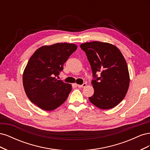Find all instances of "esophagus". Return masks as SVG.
Segmentation results:
<instances>
[{
	"instance_id": "esophagus-1",
	"label": "esophagus",
	"mask_w": 150,
	"mask_h": 150,
	"mask_svg": "<svg viewBox=\"0 0 150 150\" xmlns=\"http://www.w3.org/2000/svg\"><path fill=\"white\" fill-rule=\"evenodd\" d=\"M86 85H87V84H86V83H84V84H82V85L78 84L77 86H78V88H84V87H86Z\"/></svg>"
}]
</instances>
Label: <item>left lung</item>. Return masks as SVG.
<instances>
[{
  "mask_svg": "<svg viewBox=\"0 0 150 150\" xmlns=\"http://www.w3.org/2000/svg\"><path fill=\"white\" fill-rule=\"evenodd\" d=\"M86 52L93 71L94 94L89 98L94 106L109 110L123 99L129 85V74L125 59L120 49L108 42L93 41L80 45ZM101 76L97 78L96 73Z\"/></svg>",
  "mask_w": 150,
  "mask_h": 150,
  "instance_id": "1",
  "label": "left lung"
}]
</instances>
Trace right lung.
<instances>
[{"instance_id": "1", "label": "right lung", "mask_w": 150, "mask_h": 150, "mask_svg": "<svg viewBox=\"0 0 150 150\" xmlns=\"http://www.w3.org/2000/svg\"><path fill=\"white\" fill-rule=\"evenodd\" d=\"M77 48L76 44L66 42L46 45L29 59L22 75L24 88L30 101L42 110H55L69 96L72 85L56 77Z\"/></svg>"}]
</instances>
